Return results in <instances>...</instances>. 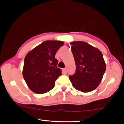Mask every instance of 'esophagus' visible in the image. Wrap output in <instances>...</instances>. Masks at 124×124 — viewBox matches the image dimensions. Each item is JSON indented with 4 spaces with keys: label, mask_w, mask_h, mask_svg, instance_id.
<instances>
[{
    "label": "esophagus",
    "mask_w": 124,
    "mask_h": 124,
    "mask_svg": "<svg viewBox=\"0 0 124 124\" xmlns=\"http://www.w3.org/2000/svg\"><path fill=\"white\" fill-rule=\"evenodd\" d=\"M62 72H63V73L64 74H66V72H67V69L66 68H63V69H62Z\"/></svg>",
    "instance_id": "34e87169"
}]
</instances>
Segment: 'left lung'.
<instances>
[{"instance_id": "8db88e82", "label": "left lung", "mask_w": 124, "mask_h": 124, "mask_svg": "<svg viewBox=\"0 0 124 124\" xmlns=\"http://www.w3.org/2000/svg\"><path fill=\"white\" fill-rule=\"evenodd\" d=\"M71 51L76 63V72L69 77L75 89L83 93L99 86L106 69L101 52L83 41L70 42Z\"/></svg>"}]
</instances>
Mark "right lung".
Here are the masks:
<instances>
[{
	"instance_id": "add662e5",
	"label": "right lung",
	"mask_w": 124,
	"mask_h": 124,
	"mask_svg": "<svg viewBox=\"0 0 124 124\" xmlns=\"http://www.w3.org/2000/svg\"><path fill=\"white\" fill-rule=\"evenodd\" d=\"M63 44L61 41H46L27 54L23 76L31 91L42 94L54 87L55 80L62 75L61 69L57 68L55 54Z\"/></svg>"
}]
</instances>
